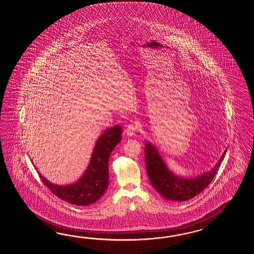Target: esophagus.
Here are the masks:
<instances>
[{"label":"esophagus","instance_id":"esophagus-1","mask_svg":"<svg viewBox=\"0 0 254 254\" xmlns=\"http://www.w3.org/2000/svg\"><path fill=\"white\" fill-rule=\"evenodd\" d=\"M136 129H137V125L135 124H129L126 128V134L127 136H132L134 135Z\"/></svg>","mask_w":254,"mask_h":254}]
</instances>
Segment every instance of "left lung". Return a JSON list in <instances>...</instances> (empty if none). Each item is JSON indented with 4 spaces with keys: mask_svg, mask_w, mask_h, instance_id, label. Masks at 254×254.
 <instances>
[{
    "mask_svg": "<svg viewBox=\"0 0 254 254\" xmlns=\"http://www.w3.org/2000/svg\"><path fill=\"white\" fill-rule=\"evenodd\" d=\"M146 171L151 185L166 200L184 201L192 199L205 189L214 178L226 151L210 171L194 178H184L170 171L161 154L151 142H145Z\"/></svg>",
    "mask_w": 254,
    "mask_h": 254,
    "instance_id": "8db88e82",
    "label": "left lung"
}]
</instances>
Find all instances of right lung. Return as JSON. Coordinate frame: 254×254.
Masks as SVG:
<instances>
[{"instance_id": "right-lung-1", "label": "right lung", "mask_w": 254, "mask_h": 254, "mask_svg": "<svg viewBox=\"0 0 254 254\" xmlns=\"http://www.w3.org/2000/svg\"><path fill=\"white\" fill-rule=\"evenodd\" d=\"M122 140V127H111L99 137L92 151L86 171L74 184L58 185L49 182L39 173L43 184L51 191L70 204L87 206L96 202L109 184V159L115 146Z\"/></svg>"}]
</instances>
